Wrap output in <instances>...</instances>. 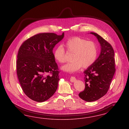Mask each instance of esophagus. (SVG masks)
Segmentation results:
<instances>
[{"label": "esophagus", "mask_w": 129, "mask_h": 129, "mask_svg": "<svg viewBox=\"0 0 129 129\" xmlns=\"http://www.w3.org/2000/svg\"><path fill=\"white\" fill-rule=\"evenodd\" d=\"M70 81L72 82H75L76 81V79L75 77H74V76H71V78H70Z\"/></svg>", "instance_id": "34e87169"}]
</instances>
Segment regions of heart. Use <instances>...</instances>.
<instances>
[{"instance_id":"b5f03b06","label":"heart","mask_w":129,"mask_h":129,"mask_svg":"<svg viewBox=\"0 0 129 129\" xmlns=\"http://www.w3.org/2000/svg\"><path fill=\"white\" fill-rule=\"evenodd\" d=\"M68 51L73 53L72 61L62 66V69L68 72H74L79 70L82 66L84 68L90 67L95 61L98 53L96 43L87 41L80 37L70 39L64 44ZM55 59L60 63L66 61L65 49L61 46H58L54 53Z\"/></svg>"}]
</instances>
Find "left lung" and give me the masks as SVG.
Instances as JSON below:
<instances>
[{"instance_id": "8db88e82", "label": "left lung", "mask_w": 129, "mask_h": 129, "mask_svg": "<svg viewBox=\"0 0 129 129\" xmlns=\"http://www.w3.org/2000/svg\"><path fill=\"white\" fill-rule=\"evenodd\" d=\"M101 45V53L97 59L84 72L85 90L79 94L86 102L95 101L108 91L116 71L114 51L110 43L97 33L91 32Z\"/></svg>"}]
</instances>
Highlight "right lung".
<instances>
[{"label":"right lung","mask_w":129,"mask_h":129,"mask_svg":"<svg viewBox=\"0 0 129 129\" xmlns=\"http://www.w3.org/2000/svg\"><path fill=\"white\" fill-rule=\"evenodd\" d=\"M64 33H43L28 39L19 49L16 70L25 94L37 102H43L55 93L59 71L53 50Z\"/></svg>","instance_id":"right-lung-1"}]
</instances>
